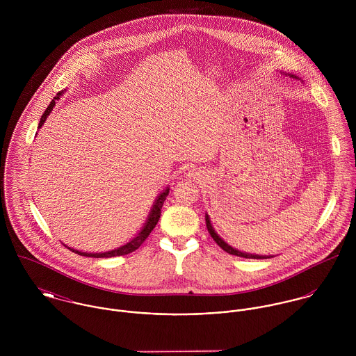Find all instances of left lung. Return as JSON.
<instances>
[{"label": "left lung", "instance_id": "obj_1", "mask_svg": "<svg viewBox=\"0 0 356 356\" xmlns=\"http://www.w3.org/2000/svg\"><path fill=\"white\" fill-rule=\"evenodd\" d=\"M296 78V76H295ZM205 222H207V229H208V233L211 234V237L213 238V241L223 250V251H226L227 254H236V256H240V257H247V259H267L268 256H259V254H244V252H241V251H237V250H234V248H232L230 245H227L216 233H215V230H213V227H212V225H211V220H209V218H208V215H205Z\"/></svg>", "mask_w": 356, "mask_h": 356}]
</instances>
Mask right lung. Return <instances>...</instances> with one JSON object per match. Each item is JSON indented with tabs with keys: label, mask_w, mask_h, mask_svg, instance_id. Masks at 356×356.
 <instances>
[{
	"label": "right lung",
	"mask_w": 356,
	"mask_h": 356,
	"mask_svg": "<svg viewBox=\"0 0 356 356\" xmlns=\"http://www.w3.org/2000/svg\"><path fill=\"white\" fill-rule=\"evenodd\" d=\"M61 93H63V92L57 93V96L51 100L49 106L45 109L44 115L41 116L38 129H41L42 124L45 123L47 118L49 116V113H51V109H53V106H54V104H56V100H58V97L61 96ZM168 191H170V189H165V191L156 199V203L153 205L152 211H151V213H149V218H148V220H147L144 229L138 233L137 237H134V238H133L130 243H127L126 245H123V247H120V248H118V250L109 251V252H104V254H88V252H81V251H76V250H72V248H70V250H71L72 252H75V254H81V256H89V257H112V256H122V254L134 252V251L138 250V248L141 247V244L148 238V236L151 234V232L154 229V226L157 225L159 218H160V215H161V207H163V204L165 202V197L168 196Z\"/></svg>",
	"instance_id": "1"
}]
</instances>
